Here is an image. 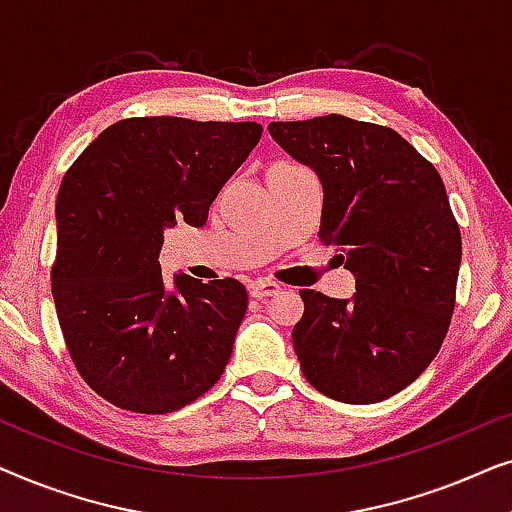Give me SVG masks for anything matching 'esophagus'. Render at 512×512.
<instances>
[{"label": "esophagus", "instance_id": "1", "mask_svg": "<svg viewBox=\"0 0 512 512\" xmlns=\"http://www.w3.org/2000/svg\"><path fill=\"white\" fill-rule=\"evenodd\" d=\"M279 293V284L270 282V279H258V282L249 284V296L251 298H268Z\"/></svg>", "mask_w": 512, "mask_h": 512}]
</instances>
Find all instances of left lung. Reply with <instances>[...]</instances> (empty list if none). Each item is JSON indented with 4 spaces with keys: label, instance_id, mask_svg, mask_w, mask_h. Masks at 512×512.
I'll return each instance as SVG.
<instances>
[{
    "label": "left lung",
    "instance_id": "8db88e82",
    "mask_svg": "<svg viewBox=\"0 0 512 512\" xmlns=\"http://www.w3.org/2000/svg\"><path fill=\"white\" fill-rule=\"evenodd\" d=\"M270 135L319 174V240L356 277L352 300L300 291V368L335 401H384L436 359L452 321L461 233L443 179L387 125L328 114L270 123Z\"/></svg>",
    "mask_w": 512,
    "mask_h": 512
}]
</instances>
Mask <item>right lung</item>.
Segmentation results:
<instances>
[{
    "label": "right lung",
    "mask_w": 512,
    "mask_h": 512,
    "mask_svg": "<svg viewBox=\"0 0 512 512\" xmlns=\"http://www.w3.org/2000/svg\"><path fill=\"white\" fill-rule=\"evenodd\" d=\"M263 135L258 123L137 116L109 125L62 179L51 291L76 370L95 394L142 415L193 403L219 382L247 312L237 279L177 275L165 291L163 233L200 228Z\"/></svg>",
    "instance_id": "right-lung-1"
}]
</instances>
